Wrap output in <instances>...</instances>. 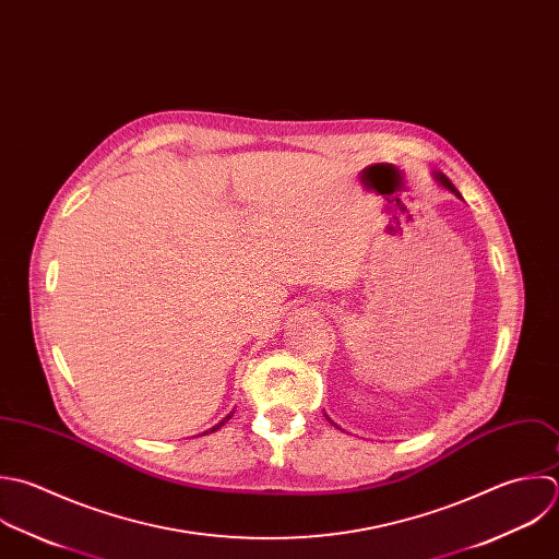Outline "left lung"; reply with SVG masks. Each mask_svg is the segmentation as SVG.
Instances as JSON below:
<instances>
[{
	"instance_id": "left-lung-1",
	"label": "left lung",
	"mask_w": 559,
	"mask_h": 559,
	"mask_svg": "<svg viewBox=\"0 0 559 559\" xmlns=\"http://www.w3.org/2000/svg\"><path fill=\"white\" fill-rule=\"evenodd\" d=\"M433 176H436V180H438V182H440V185H442V187H444V189H449V191H451V193H455V195H457V198H462V195H460V191H457V189H455V187H453V182H451V180H449V178H447V176H444V174H438V171H436V174H433ZM329 420H331V418H329ZM331 423H333V420H331ZM333 425H335V423H333Z\"/></svg>"
}]
</instances>
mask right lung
I'll use <instances>...</instances> for the list:
<instances>
[{
    "instance_id": "add662e5",
    "label": "right lung",
    "mask_w": 559,
    "mask_h": 559,
    "mask_svg": "<svg viewBox=\"0 0 559 559\" xmlns=\"http://www.w3.org/2000/svg\"><path fill=\"white\" fill-rule=\"evenodd\" d=\"M230 416H233V412H230V414H228V416H226V418H224V420H219V423H217V425H215V427H211V429H209V431H204V433H202V436H206V433H213V431H217V429H219V427H222V425H224V423H226V420H228V418H230Z\"/></svg>"
}]
</instances>
